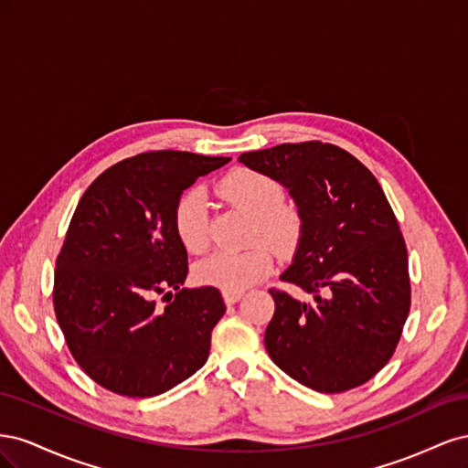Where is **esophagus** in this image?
Here are the masks:
<instances>
[{
    "label": "esophagus",
    "instance_id": "34e87169",
    "mask_svg": "<svg viewBox=\"0 0 468 468\" xmlns=\"http://www.w3.org/2000/svg\"><path fill=\"white\" fill-rule=\"evenodd\" d=\"M222 299H224V303H226V304L232 306V304H236L239 299H242V292H230V291H224V292H222Z\"/></svg>",
    "mask_w": 468,
    "mask_h": 468
}]
</instances>
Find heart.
Here are the masks:
<instances>
[{
	"label": "heart",
	"mask_w": 468,
	"mask_h": 468,
	"mask_svg": "<svg viewBox=\"0 0 468 468\" xmlns=\"http://www.w3.org/2000/svg\"><path fill=\"white\" fill-rule=\"evenodd\" d=\"M222 199L253 218L250 232L251 244H258L242 253H212L197 265V279L203 285L220 291L242 292L263 281L273 269V251L289 256L294 251L303 232L299 210L285 203V189L279 181L253 169H236L218 183ZM176 232L179 242L191 253H203L210 242V226L207 199L201 191H187L181 197L176 215Z\"/></svg>",
	"instance_id": "b5f03b06"
}]
</instances>
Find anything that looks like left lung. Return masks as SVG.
<instances>
[{
  "label": "left lung",
  "mask_w": 468,
  "mask_h": 468,
  "mask_svg": "<svg viewBox=\"0 0 468 468\" xmlns=\"http://www.w3.org/2000/svg\"><path fill=\"white\" fill-rule=\"evenodd\" d=\"M238 162L279 181L303 218L281 279L314 303L269 291V357L318 392L363 385L392 357L410 313L408 251L378 181L349 152L322 143L246 152Z\"/></svg>",
  "instance_id": "1"
}]
</instances>
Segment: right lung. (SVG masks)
I'll return each instance as SVG.
<instances>
[{"mask_svg":"<svg viewBox=\"0 0 468 468\" xmlns=\"http://www.w3.org/2000/svg\"><path fill=\"white\" fill-rule=\"evenodd\" d=\"M229 162L146 152L105 169L83 193L56 260L54 313L74 359L103 388L150 399L207 363L226 306L215 287L181 289L187 250L174 215L183 191Z\"/></svg>","mask_w":468,"mask_h":468,"instance_id":"obj_1","label":"right lung"}]
</instances>
